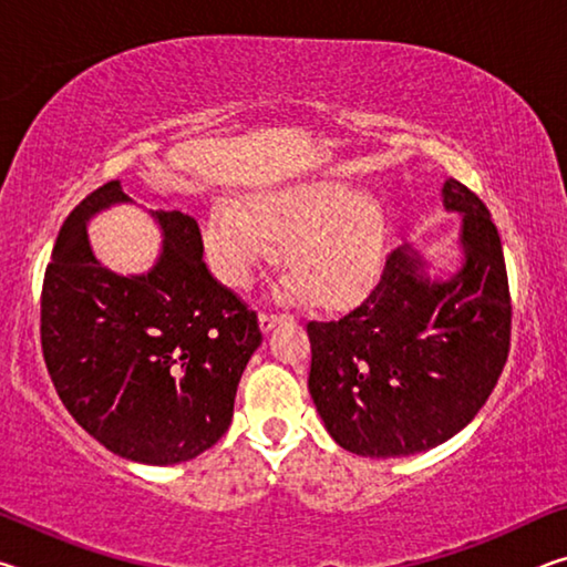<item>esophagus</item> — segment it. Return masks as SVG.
I'll use <instances>...</instances> for the list:
<instances>
[{
  "mask_svg": "<svg viewBox=\"0 0 567 567\" xmlns=\"http://www.w3.org/2000/svg\"><path fill=\"white\" fill-rule=\"evenodd\" d=\"M282 320V315H270V312H260V330L270 332L277 322Z\"/></svg>",
  "mask_w": 567,
  "mask_h": 567,
  "instance_id": "obj_1",
  "label": "esophagus"
}]
</instances>
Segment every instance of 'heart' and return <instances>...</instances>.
<instances>
[{"label": "heart", "instance_id": "b5f03b06", "mask_svg": "<svg viewBox=\"0 0 567 567\" xmlns=\"http://www.w3.org/2000/svg\"><path fill=\"white\" fill-rule=\"evenodd\" d=\"M385 209L342 179H305L255 192L243 207L219 199L205 225V247L227 285L245 287L280 239L282 300L342 307L370 290L385 265Z\"/></svg>", "mask_w": 567, "mask_h": 567}]
</instances>
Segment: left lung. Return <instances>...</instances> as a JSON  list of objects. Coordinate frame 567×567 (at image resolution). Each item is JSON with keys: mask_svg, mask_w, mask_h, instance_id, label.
<instances>
[{"mask_svg": "<svg viewBox=\"0 0 567 567\" xmlns=\"http://www.w3.org/2000/svg\"><path fill=\"white\" fill-rule=\"evenodd\" d=\"M460 215L457 267L392 249L368 300L310 322V395L334 443L362 457H408L457 435L491 398L511 350L503 245L475 192L445 179Z\"/></svg>", "mask_w": 567, "mask_h": 567, "instance_id": "1", "label": "left lung"}]
</instances>
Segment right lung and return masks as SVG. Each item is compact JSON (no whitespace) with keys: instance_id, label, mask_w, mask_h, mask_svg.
I'll use <instances>...</instances> for the list:
<instances>
[{"instance_id":"right-lung-1","label":"right lung","mask_w":567,"mask_h":567,"mask_svg":"<svg viewBox=\"0 0 567 567\" xmlns=\"http://www.w3.org/2000/svg\"><path fill=\"white\" fill-rule=\"evenodd\" d=\"M120 205L137 203L107 182L56 235L42 287L44 362L70 415L114 455L187 463L227 433L260 324L209 275L197 219L179 209H147L162 237L147 272L102 265L90 223Z\"/></svg>"}]
</instances>
